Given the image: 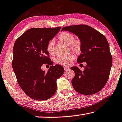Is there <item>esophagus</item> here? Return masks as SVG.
I'll use <instances>...</instances> for the list:
<instances>
[{
  "mask_svg": "<svg viewBox=\"0 0 122 122\" xmlns=\"http://www.w3.org/2000/svg\"><path fill=\"white\" fill-rule=\"evenodd\" d=\"M64 70H65V71H66L69 70V67L65 66V67H64Z\"/></svg>",
  "mask_w": 122,
  "mask_h": 122,
  "instance_id": "1",
  "label": "esophagus"
}]
</instances>
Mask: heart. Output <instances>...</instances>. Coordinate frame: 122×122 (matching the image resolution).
I'll return each mask as SVG.
<instances>
[{
  "label": "heart",
  "mask_w": 122,
  "mask_h": 122,
  "mask_svg": "<svg viewBox=\"0 0 122 122\" xmlns=\"http://www.w3.org/2000/svg\"><path fill=\"white\" fill-rule=\"evenodd\" d=\"M75 35L69 32L61 33L58 36V39L60 41L66 45H69L70 50L75 53H79L81 50V43L80 40H75ZM54 46L55 43L52 40L50 41L47 45V51L51 55H53L54 53ZM74 56L71 54L65 56H59L56 58V61L61 65H67L70 64L74 59Z\"/></svg>",
  "instance_id": "1"
}]
</instances>
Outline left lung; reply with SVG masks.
Here are the masks:
<instances>
[{"label": "left lung", "instance_id": "1", "mask_svg": "<svg viewBox=\"0 0 122 122\" xmlns=\"http://www.w3.org/2000/svg\"><path fill=\"white\" fill-rule=\"evenodd\" d=\"M63 30L70 31L78 37L82 53L77 62L87 64L83 71L77 66L71 67L75 74L71 80L73 87L83 95L98 93L107 82L112 66V57L107 40L102 34L85 24L63 27L61 31Z\"/></svg>", "mask_w": 122, "mask_h": 122}]
</instances>
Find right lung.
I'll list each match as a JSON object with an SVG mask.
<instances>
[{
    "instance_id": "1",
    "label": "right lung",
    "mask_w": 122,
    "mask_h": 122,
    "mask_svg": "<svg viewBox=\"0 0 122 122\" xmlns=\"http://www.w3.org/2000/svg\"><path fill=\"white\" fill-rule=\"evenodd\" d=\"M61 28H32L14 44L13 70L20 87L34 100H45L53 96L57 91L56 81L64 72L61 65H52L46 50L48 43ZM44 63L51 65L46 73L41 70Z\"/></svg>"
}]
</instances>
